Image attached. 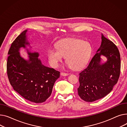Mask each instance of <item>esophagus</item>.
Returning <instances> with one entry per match:
<instances>
[{"instance_id": "1", "label": "esophagus", "mask_w": 127, "mask_h": 127, "mask_svg": "<svg viewBox=\"0 0 127 127\" xmlns=\"http://www.w3.org/2000/svg\"><path fill=\"white\" fill-rule=\"evenodd\" d=\"M61 75H62L63 76H65L68 75V73H64V72H61Z\"/></svg>"}]
</instances>
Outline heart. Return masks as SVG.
<instances>
[{"mask_svg":"<svg viewBox=\"0 0 127 127\" xmlns=\"http://www.w3.org/2000/svg\"><path fill=\"white\" fill-rule=\"evenodd\" d=\"M57 48H50L48 57L52 66L57 68L66 57V62L70 68L81 70L86 65L90 57L92 48L86 41L76 39H65L58 42Z\"/></svg>","mask_w":127,"mask_h":127,"instance_id":"heart-1","label":"heart"}]
</instances>
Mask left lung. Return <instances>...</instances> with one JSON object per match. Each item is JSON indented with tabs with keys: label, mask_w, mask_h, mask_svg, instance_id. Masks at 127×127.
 Masks as SVG:
<instances>
[{
	"label": "left lung",
	"mask_w": 127,
	"mask_h": 127,
	"mask_svg": "<svg viewBox=\"0 0 127 127\" xmlns=\"http://www.w3.org/2000/svg\"><path fill=\"white\" fill-rule=\"evenodd\" d=\"M97 52L87 68L79 74L78 94L87 102L94 101L108 95L120 75V53L115 44L101 34V44ZM101 55L106 57L107 61L100 65Z\"/></svg>",
	"instance_id": "obj_1"
}]
</instances>
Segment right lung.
Instances as JSON below:
<instances>
[{
  "label": "right lung",
  "mask_w": 127,
  "mask_h": 127,
  "mask_svg": "<svg viewBox=\"0 0 127 127\" xmlns=\"http://www.w3.org/2000/svg\"><path fill=\"white\" fill-rule=\"evenodd\" d=\"M27 32H22L11 44L6 63L7 75L11 85L19 95L33 102L41 103L51 95L60 72L42 64L38 53L28 50L27 61L20 55L19 49L29 44Z\"/></svg>",
  "instance_id": "right-lung-1"
}]
</instances>
